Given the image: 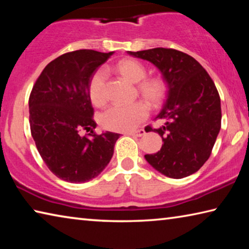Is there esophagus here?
<instances>
[{
    "label": "esophagus",
    "instance_id": "1",
    "mask_svg": "<svg viewBox=\"0 0 249 249\" xmlns=\"http://www.w3.org/2000/svg\"><path fill=\"white\" fill-rule=\"evenodd\" d=\"M128 135H130V136H135V137H142L144 136V135L146 134L145 129H137V130H133V132H128L127 133Z\"/></svg>",
    "mask_w": 249,
    "mask_h": 249
}]
</instances>
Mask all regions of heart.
I'll return each mask as SVG.
<instances>
[{
  "label": "heart",
  "instance_id": "b5f03b06",
  "mask_svg": "<svg viewBox=\"0 0 249 249\" xmlns=\"http://www.w3.org/2000/svg\"><path fill=\"white\" fill-rule=\"evenodd\" d=\"M114 69L130 83H137V92L151 107L157 108L165 102L168 94L166 80L160 75L146 77V68L140 61L126 58L117 62ZM89 96L95 107L107 102V75L98 70L89 83ZM149 114L148 105L138 101L129 105H112L100 116V123L105 129L128 132L135 129Z\"/></svg>",
  "mask_w": 249,
  "mask_h": 249
}]
</instances>
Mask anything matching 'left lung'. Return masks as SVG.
<instances>
[{
    "instance_id": "obj_1",
    "label": "left lung",
    "mask_w": 249,
    "mask_h": 249,
    "mask_svg": "<svg viewBox=\"0 0 249 249\" xmlns=\"http://www.w3.org/2000/svg\"><path fill=\"white\" fill-rule=\"evenodd\" d=\"M128 53L154 64L168 86L167 100L156 117L166 123L145 128L158 133L163 145L158 153L145 155L146 160L169 178L195 174L209 159L221 129V99L215 84L195 58L179 50L153 48Z\"/></svg>"
}]
</instances>
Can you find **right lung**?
<instances>
[{"label": "right lung", "mask_w": 249, "mask_h": 249, "mask_svg": "<svg viewBox=\"0 0 249 249\" xmlns=\"http://www.w3.org/2000/svg\"><path fill=\"white\" fill-rule=\"evenodd\" d=\"M113 54L80 49L45 67L29 95V125L49 170L67 182L98 177L111 160L120 134L94 133L89 83L94 71ZM84 130L90 131L83 135Z\"/></svg>", "instance_id": "obj_1"}]
</instances>
